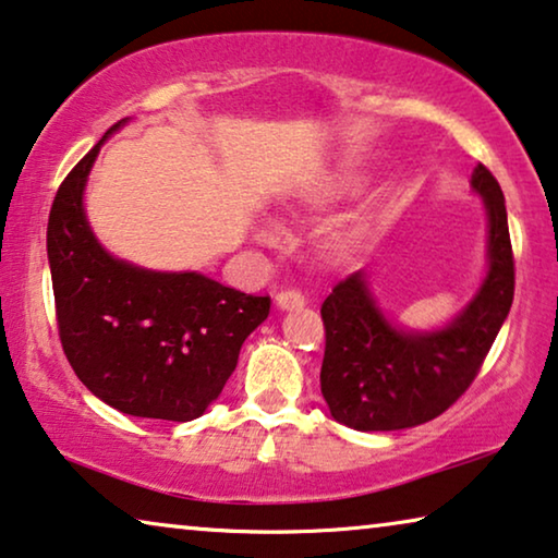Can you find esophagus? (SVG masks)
I'll return each instance as SVG.
<instances>
[{
  "label": "esophagus",
  "mask_w": 558,
  "mask_h": 558,
  "mask_svg": "<svg viewBox=\"0 0 558 558\" xmlns=\"http://www.w3.org/2000/svg\"><path fill=\"white\" fill-rule=\"evenodd\" d=\"M277 306L279 310H296V306H304V294L299 289H281L277 294Z\"/></svg>",
  "instance_id": "esophagus-1"
}]
</instances>
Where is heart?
<instances>
[{
	"label": "heart",
	"mask_w": 558,
	"mask_h": 558,
	"mask_svg": "<svg viewBox=\"0 0 558 558\" xmlns=\"http://www.w3.org/2000/svg\"><path fill=\"white\" fill-rule=\"evenodd\" d=\"M256 239L262 241V244H277L279 241V229L271 223H262L259 229H256Z\"/></svg>",
	"instance_id": "1"
}]
</instances>
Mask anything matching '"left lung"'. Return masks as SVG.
I'll return each mask as SVG.
<instances>
[{"instance_id": "8db88e82", "label": "left lung", "mask_w": 558, "mask_h": 558, "mask_svg": "<svg viewBox=\"0 0 558 558\" xmlns=\"http://www.w3.org/2000/svg\"><path fill=\"white\" fill-rule=\"evenodd\" d=\"M471 183L488 208V277L446 329L392 327L362 271L337 281L322 304L327 342L319 383L337 423L362 433L427 423L446 413L481 373L511 312L515 266L504 191L483 163L473 168Z\"/></svg>"}]
</instances>
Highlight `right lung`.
<instances>
[{"label": "right lung", "instance_id": "right-lung-1", "mask_svg": "<svg viewBox=\"0 0 558 558\" xmlns=\"http://www.w3.org/2000/svg\"><path fill=\"white\" fill-rule=\"evenodd\" d=\"M123 123L72 168L52 201L47 259L60 342L80 383L110 408L189 423L219 398L271 299L196 271L138 269L98 244L83 191L100 145Z\"/></svg>", "mask_w": 558, "mask_h": 558}]
</instances>
